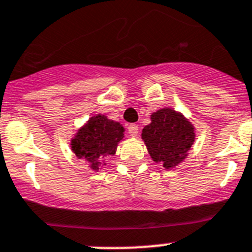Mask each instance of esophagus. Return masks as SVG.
Instances as JSON below:
<instances>
[{
	"label": "esophagus",
	"mask_w": 252,
	"mask_h": 252,
	"mask_svg": "<svg viewBox=\"0 0 252 252\" xmlns=\"http://www.w3.org/2000/svg\"><path fill=\"white\" fill-rule=\"evenodd\" d=\"M127 130H128V133H130V136H133V137H135V136L138 135V126H137V125H135V124L128 125Z\"/></svg>",
	"instance_id": "esophagus-1"
}]
</instances>
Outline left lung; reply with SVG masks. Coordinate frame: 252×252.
Returning a JSON list of instances; mask_svg holds the SVG:
<instances>
[{
    "mask_svg": "<svg viewBox=\"0 0 252 252\" xmlns=\"http://www.w3.org/2000/svg\"><path fill=\"white\" fill-rule=\"evenodd\" d=\"M141 136L152 160L165 168L179 165L195 141L192 125L171 108L154 112L151 124L145 126Z\"/></svg>",
    "mask_w": 252,
    "mask_h": 252,
    "instance_id": "1",
    "label": "left lung"
}]
</instances>
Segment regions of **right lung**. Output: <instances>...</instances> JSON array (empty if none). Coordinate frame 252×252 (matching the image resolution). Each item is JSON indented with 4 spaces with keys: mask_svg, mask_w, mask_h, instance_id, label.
<instances>
[{
    "mask_svg": "<svg viewBox=\"0 0 252 252\" xmlns=\"http://www.w3.org/2000/svg\"><path fill=\"white\" fill-rule=\"evenodd\" d=\"M124 131L119 122L97 115L78 131L71 147L78 158L89 161L92 170H97L101 160L115 155L117 144L124 138Z\"/></svg>",
    "mask_w": 252,
    "mask_h": 252,
    "instance_id": "add662e5",
    "label": "right lung"
}]
</instances>
